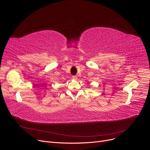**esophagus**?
Listing matches in <instances>:
<instances>
[{"instance_id": "1", "label": "esophagus", "mask_w": 150, "mask_h": 150, "mask_svg": "<svg viewBox=\"0 0 150 150\" xmlns=\"http://www.w3.org/2000/svg\"><path fill=\"white\" fill-rule=\"evenodd\" d=\"M72 78L74 79H77V76H76V75H74V76H72Z\"/></svg>"}]
</instances>
